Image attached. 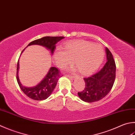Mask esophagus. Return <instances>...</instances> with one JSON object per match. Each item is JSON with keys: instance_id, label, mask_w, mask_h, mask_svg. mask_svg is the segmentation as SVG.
<instances>
[{"instance_id": "34e87169", "label": "esophagus", "mask_w": 135, "mask_h": 135, "mask_svg": "<svg viewBox=\"0 0 135 135\" xmlns=\"http://www.w3.org/2000/svg\"><path fill=\"white\" fill-rule=\"evenodd\" d=\"M67 76L68 78H69L70 79H71V80H73V78H75V76H72V75H67Z\"/></svg>"}]
</instances>
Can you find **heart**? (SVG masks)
Instances as JSON below:
<instances>
[{"mask_svg":"<svg viewBox=\"0 0 135 135\" xmlns=\"http://www.w3.org/2000/svg\"><path fill=\"white\" fill-rule=\"evenodd\" d=\"M105 52L102 47L84 40H74L66 43L63 49L58 47L54 53V60L58 67L62 68L70 64L73 60L80 73L88 75L94 73L101 65Z\"/></svg>","mask_w":135,"mask_h":135,"instance_id":"obj_1","label":"heart"}]
</instances>
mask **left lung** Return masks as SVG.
Instances as JSON below:
<instances>
[{"instance_id": "obj_1", "label": "left lung", "mask_w": 135, "mask_h": 135, "mask_svg": "<svg viewBox=\"0 0 135 135\" xmlns=\"http://www.w3.org/2000/svg\"><path fill=\"white\" fill-rule=\"evenodd\" d=\"M107 61L102 69L88 78H84L85 87L78 92L79 98L84 102H94L107 96L114 84L116 65L113 55L107 47L105 48Z\"/></svg>"}]
</instances>
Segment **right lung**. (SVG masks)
I'll return each instance as SVG.
<instances>
[{"label":"right lung","instance_id":"obj_1","mask_svg":"<svg viewBox=\"0 0 135 135\" xmlns=\"http://www.w3.org/2000/svg\"><path fill=\"white\" fill-rule=\"evenodd\" d=\"M64 38H65L64 37H44L31 42L26 47L31 45H40L49 50L50 53L52 55L56 47L55 44ZM23 51L22 52V54ZM18 70H19V59L18 60L17 64V81L18 85L24 94L30 98L36 101H42L49 97L54 91L57 81L61 76L59 70L54 67H50L46 76L38 84L32 87H27L24 86L20 82L18 75Z\"/></svg>","mask_w":135,"mask_h":135}]
</instances>
